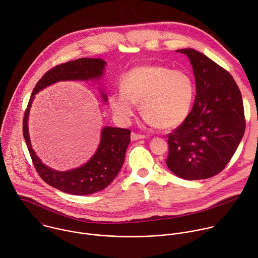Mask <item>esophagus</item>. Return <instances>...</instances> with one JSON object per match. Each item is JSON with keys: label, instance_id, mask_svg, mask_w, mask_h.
I'll return each instance as SVG.
<instances>
[{"label": "esophagus", "instance_id": "obj_1", "mask_svg": "<svg viewBox=\"0 0 258 258\" xmlns=\"http://www.w3.org/2000/svg\"><path fill=\"white\" fill-rule=\"evenodd\" d=\"M145 136L142 135V134H138V133H135V132H132L131 133V139L132 140H138V139H143Z\"/></svg>", "mask_w": 258, "mask_h": 258}]
</instances>
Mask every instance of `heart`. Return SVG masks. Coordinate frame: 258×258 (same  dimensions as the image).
<instances>
[{
  "instance_id": "obj_1",
  "label": "heart",
  "mask_w": 258,
  "mask_h": 258,
  "mask_svg": "<svg viewBox=\"0 0 258 258\" xmlns=\"http://www.w3.org/2000/svg\"><path fill=\"white\" fill-rule=\"evenodd\" d=\"M120 89L109 96V105L120 121L128 122L139 104L145 121L160 129L180 126L189 116L195 81L186 70L149 64L136 66L120 78Z\"/></svg>"
}]
</instances>
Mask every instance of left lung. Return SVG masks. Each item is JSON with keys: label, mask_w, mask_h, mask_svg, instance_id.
I'll list each match as a JSON object with an SVG mask.
<instances>
[{"label": "left lung", "mask_w": 258, "mask_h": 258, "mask_svg": "<svg viewBox=\"0 0 258 258\" xmlns=\"http://www.w3.org/2000/svg\"><path fill=\"white\" fill-rule=\"evenodd\" d=\"M192 65L196 96L188 118L169 133L168 168L185 180L216 176L228 165L244 135L242 95L232 75L193 48L178 49Z\"/></svg>", "instance_id": "8db88e82"}]
</instances>
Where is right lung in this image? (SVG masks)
Here are the masks:
<instances>
[{"instance_id":"add662e5","label":"right lung","mask_w":258,"mask_h":258,"mask_svg":"<svg viewBox=\"0 0 258 258\" xmlns=\"http://www.w3.org/2000/svg\"><path fill=\"white\" fill-rule=\"evenodd\" d=\"M106 62L101 59L81 58L51 68L36 83L24 113L23 136L37 174L46 184L65 193L88 195L108 187L123 166L126 149L131 141V131L105 127L101 131L100 143L95 153L86 164L77 169L58 172L43 165L31 147L27 126L29 110L34 94L44 87L64 80H97L101 77ZM102 99L107 101L106 94H102Z\"/></svg>"}]
</instances>
